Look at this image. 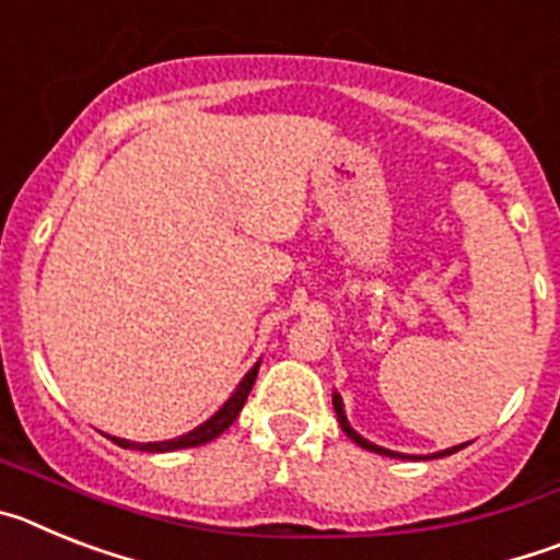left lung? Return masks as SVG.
<instances>
[{
    "instance_id": "obj_1",
    "label": "left lung",
    "mask_w": 560,
    "mask_h": 560,
    "mask_svg": "<svg viewBox=\"0 0 560 560\" xmlns=\"http://www.w3.org/2000/svg\"><path fill=\"white\" fill-rule=\"evenodd\" d=\"M334 409H336V418H339L341 432L348 434V438L353 440L355 446L368 448V452L381 454V457H400V459H434V457H448V454H454V452H459V448H463V446H468V443H463V446H452V448H446V452H434V454H400V452H389V448L375 446V443H370V440H364V438H361L359 432H355L353 427H350V420H348V415H345V404H341V395H339V393H334Z\"/></svg>"
}]
</instances>
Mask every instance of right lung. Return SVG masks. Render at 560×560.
Segmentation results:
<instances>
[{
  "label": "right lung",
  "instance_id": "right-lung-1",
  "mask_svg": "<svg viewBox=\"0 0 560 560\" xmlns=\"http://www.w3.org/2000/svg\"><path fill=\"white\" fill-rule=\"evenodd\" d=\"M257 368H260V361H257L255 368L249 370V373L241 378V384L235 387V393L230 395V398L224 400V407H219V412L210 415V418L205 420V423H199L196 429H190V432L179 434V438L173 440H160V443H133V440H122V438H112L108 434V440L112 443H117L120 448H137V452H151V454H162V452H176V448H192V446H205V443H210V440H215L219 434H224L226 429L235 423V418L241 415V409H244L246 398H249L252 393V384H255L257 378Z\"/></svg>",
  "mask_w": 560,
  "mask_h": 560
}]
</instances>
